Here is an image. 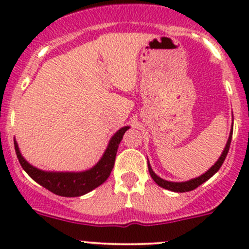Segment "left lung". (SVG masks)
I'll use <instances>...</instances> for the list:
<instances>
[{
	"label": "left lung",
	"mask_w": 249,
	"mask_h": 249,
	"mask_svg": "<svg viewBox=\"0 0 249 249\" xmlns=\"http://www.w3.org/2000/svg\"><path fill=\"white\" fill-rule=\"evenodd\" d=\"M231 137H232V129H231V132H230V135H229V140H228L227 145H225L224 150H223L222 155H220V157H219L218 161L215 162V164L213 165V166L211 167V169L208 170L207 172H205V173H203V175L200 176V177L194 178V179L187 180V182H179V183H178V182H169V180L162 179V178H160L159 176L155 175L154 171H153V170H152V167H150L149 162H148V170H149L150 176H152V178H153V179H154V182L157 183V184L159 185V187L164 188V189H167V190H171V192L185 193V192H190V190L196 189V188L199 187V185H201L202 183L206 182V180L210 179V178L212 177V176L214 175V173L220 169V166H222L223 162H224L225 158H227L228 152H229L230 143H231Z\"/></svg>",
	"instance_id": "8db88e82"
}]
</instances>
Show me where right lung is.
<instances>
[{"label":"right lung","instance_id":"1","mask_svg":"<svg viewBox=\"0 0 249 249\" xmlns=\"http://www.w3.org/2000/svg\"><path fill=\"white\" fill-rule=\"evenodd\" d=\"M129 126L122 127L118 130L108 143L106 152L102 155L101 160L95 165L92 169L83 172H47L36 169L30 165L20 154L19 147L14 141L17 157L19 159L20 165L26 171L27 175L36 180L38 184L50 190L54 194L65 197L82 196L92 189L101 185L107 178L109 177L110 171L114 166L115 155H117L118 147L124 136L125 131Z\"/></svg>","mask_w":249,"mask_h":249}]
</instances>
